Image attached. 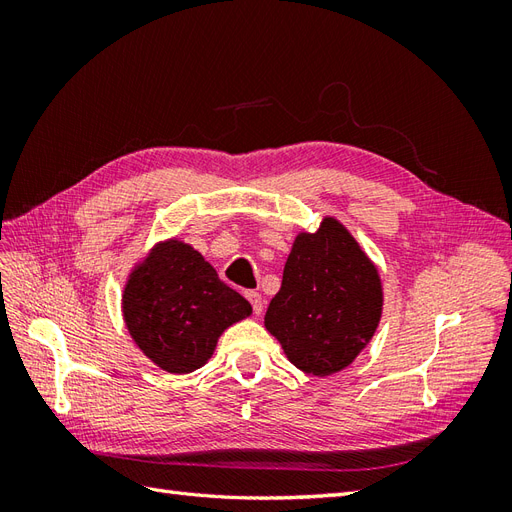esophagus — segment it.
<instances>
[{"label": "esophagus", "instance_id": "obj_1", "mask_svg": "<svg viewBox=\"0 0 512 512\" xmlns=\"http://www.w3.org/2000/svg\"><path fill=\"white\" fill-rule=\"evenodd\" d=\"M245 297H247V301L252 303L254 314H256V316H260V314H262V297H260V294H258L256 290H247V292H245Z\"/></svg>", "mask_w": 512, "mask_h": 512}]
</instances>
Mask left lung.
<instances>
[{
    "mask_svg": "<svg viewBox=\"0 0 512 512\" xmlns=\"http://www.w3.org/2000/svg\"><path fill=\"white\" fill-rule=\"evenodd\" d=\"M380 314L382 284L374 262L342 224L324 218L316 232L294 239L265 327L292 365L331 376L369 344Z\"/></svg>",
    "mask_w": 512,
    "mask_h": 512,
    "instance_id": "left-lung-1",
    "label": "left lung"
}]
</instances>
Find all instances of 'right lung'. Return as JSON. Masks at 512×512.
Returning a JSON list of instances; mask_svg holds the SVG:
<instances>
[{
	"label": "right lung",
	"mask_w": 512,
	"mask_h": 512,
	"mask_svg": "<svg viewBox=\"0 0 512 512\" xmlns=\"http://www.w3.org/2000/svg\"><path fill=\"white\" fill-rule=\"evenodd\" d=\"M250 314L252 305L192 245L177 239L153 247L123 290V320L132 339L168 374L203 367L220 335Z\"/></svg>",
	"instance_id": "obj_1"
}]
</instances>
